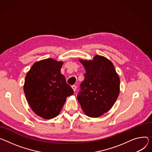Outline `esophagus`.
<instances>
[{
  "label": "esophagus",
  "instance_id": "34e87169",
  "mask_svg": "<svg viewBox=\"0 0 152 152\" xmlns=\"http://www.w3.org/2000/svg\"><path fill=\"white\" fill-rule=\"evenodd\" d=\"M72 88H73V91H76V88H77V87H76V86L73 85V86H72Z\"/></svg>",
  "mask_w": 152,
  "mask_h": 152
}]
</instances>
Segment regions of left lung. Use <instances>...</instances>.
I'll use <instances>...</instances> for the list:
<instances>
[{"mask_svg": "<svg viewBox=\"0 0 152 152\" xmlns=\"http://www.w3.org/2000/svg\"><path fill=\"white\" fill-rule=\"evenodd\" d=\"M86 73L80 85L77 99L86 115L97 118L107 113L115 103L120 90V80L113 64L96 55L92 61L80 59Z\"/></svg>", "mask_w": 152, "mask_h": 152, "instance_id": "obj_1", "label": "left lung"}]
</instances>
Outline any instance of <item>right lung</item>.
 <instances>
[{"instance_id": "obj_1", "label": "right lung", "mask_w": 152, "mask_h": 152, "mask_svg": "<svg viewBox=\"0 0 152 152\" xmlns=\"http://www.w3.org/2000/svg\"><path fill=\"white\" fill-rule=\"evenodd\" d=\"M62 62L49 58L34 63L27 73L23 91L33 111L46 119L57 116L66 99L73 94L61 74Z\"/></svg>"}]
</instances>
